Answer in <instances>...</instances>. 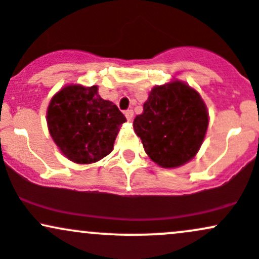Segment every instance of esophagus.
Returning <instances> with one entry per match:
<instances>
[{
    "label": "esophagus",
    "instance_id": "1",
    "mask_svg": "<svg viewBox=\"0 0 259 259\" xmlns=\"http://www.w3.org/2000/svg\"><path fill=\"white\" fill-rule=\"evenodd\" d=\"M124 116H126V118L128 119V121H132V118H133V111H132V110L124 111Z\"/></svg>",
    "mask_w": 259,
    "mask_h": 259
}]
</instances>
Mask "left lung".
<instances>
[{
  "label": "left lung",
  "instance_id": "1",
  "mask_svg": "<svg viewBox=\"0 0 259 259\" xmlns=\"http://www.w3.org/2000/svg\"><path fill=\"white\" fill-rule=\"evenodd\" d=\"M208 126V111L194 88L171 80L152 89L136 116L133 130L148 157L162 168H178L199 152Z\"/></svg>",
  "mask_w": 259,
  "mask_h": 259
}]
</instances>
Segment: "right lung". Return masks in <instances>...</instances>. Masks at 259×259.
<instances>
[{"mask_svg":"<svg viewBox=\"0 0 259 259\" xmlns=\"http://www.w3.org/2000/svg\"><path fill=\"white\" fill-rule=\"evenodd\" d=\"M97 90V85H65L52 97L47 108L53 141L74 163H96L110 154L126 122L117 106L101 99Z\"/></svg>","mask_w":259,"mask_h":259,"instance_id":"1","label":"right lung"}]
</instances>
